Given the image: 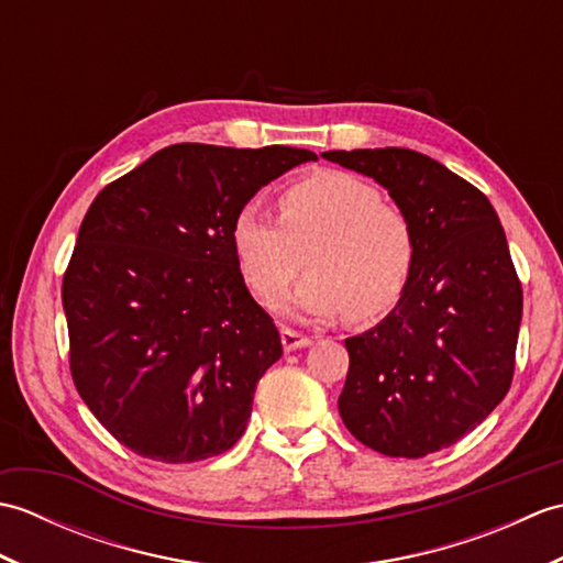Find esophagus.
I'll return each mask as SVG.
<instances>
[{"mask_svg": "<svg viewBox=\"0 0 563 563\" xmlns=\"http://www.w3.org/2000/svg\"><path fill=\"white\" fill-rule=\"evenodd\" d=\"M280 341H283V349L288 353L307 349V345L312 343V339L305 336V333H300V331H295V329H280Z\"/></svg>", "mask_w": 563, "mask_h": 563, "instance_id": "34e87169", "label": "esophagus"}]
</instances>
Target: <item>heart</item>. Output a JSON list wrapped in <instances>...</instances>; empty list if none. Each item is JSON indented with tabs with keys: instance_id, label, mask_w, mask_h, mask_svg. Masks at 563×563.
Returning <instances> with one entry per match:
<instances>
[{
	"instance_id": "1",
	"label": "heart",
	"mask_w": 563,
	"mask_h": 563,
	"mask_svg": "<svg viewBox=\"0 0 563 563\" xmlns=\"http://www.w3.org/2000/svg\"><path fill=\"white\" fill-rule=\"evenodd\" d=\"M232 246L251 295L275 309L302 258L309 278L292 309L300 317L367 324L387 317L409 290L416 234L409 218L363 178L324 169L295 178L278 194V220L244 206L232 222Z\"/></svg>"
}]
</instances>
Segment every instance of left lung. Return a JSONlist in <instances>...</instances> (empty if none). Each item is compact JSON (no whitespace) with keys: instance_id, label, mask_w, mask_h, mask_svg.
Segmentation results:
<instances>
[{"instance_id":"obj_1","label":"left lung","mask_w":563,"mask_h":563,"mask_svg":"<svg viewBox=\"0 0 563 563\" xmlns=\"http://www.w3.org/2000/svg\"><path fill=\"white\" fill-rule=\"evenodd\" d=\"M321 157L375 178L416 234L401 302L345 339V428L389 457L450 448L504 401L516 373L522 285L492 202L448 166L404 147Z\"/></svg>"}]
</instances>
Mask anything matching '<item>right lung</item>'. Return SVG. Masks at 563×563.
<instances>
[{"mask_svg": "<svg viewBox=\"0 0 563 563\" xmlns=\"http://www.w3.org/2000/svg\"><path fill=\"white\" fill-rule=\"evenodd\" d=\"M317 159L271 145L164 147L93 198L63 278L69 373L89 411L140 457L184 464L242 438L280 333L246 290L236 212Z\"/></svg>", "mask_w": 563, "mask_h": 563, "instance_id": "add662e5", "label": "right lung"}]
</instances>
